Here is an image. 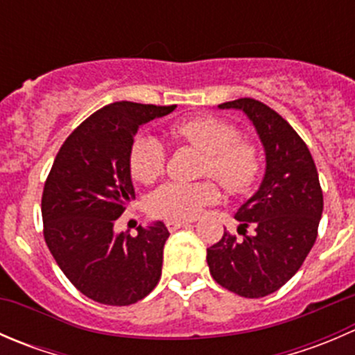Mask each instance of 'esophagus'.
Segmentation results:
<instances>
[{
  "label": "esophagus",
  "mask_w": 355,
  "mask_h": 355,
  "mask_svg": "<svg viewBox=\"0 0 355 355\" xmlns=\"http://www.w3.org/2000/svg\"><path fill=\"white\" fill-rule=\"evenodd\" d=\"M189 225H191L189 221H180V220H168L166 221V227L170 232L178 230V228H182V227H189Z\"/></svg>",
  "instance_id": "1"
}]
</instances>
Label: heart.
<instances>
[{
  "mask_svg": "<svg viewBox=\"0 0 355 355\" xmlns=\"http://www.w3.org/2000/svg\"><path fill=\"white\" fill-rule=\"evenodd\" d=\"M171 137L207 155L204 175H214L232 194L250 191L259 177L257 148L239 139L237 128L216 116H194L171 127ZM166 166V148L153 135H139L130 149V171L142 184H153ZM221 192L213 180L168 182L149 198V211L157 218L192 220L206 206L218 202Z\"/></svg>",
  "mask_w": 355,
  "mask_h": 355,
  "instance_id": "b5f03b06",
  "label": "heart"
}]
</instances>
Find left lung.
<instances>
[{"label": "left lung", "mask_w": 355, "mask_h": 355, "mask_svg": "<svg viewBox=\"0 0 355 355\" xmlns=\"http://www.w3.org/2000/svg\"><path fill=\"white\" fill-rule=\"evenodd\" d=\"M244 111L266 155L259 189L235 213L239 230L254 228L244 241L225 232L207 249V266L216 284L247 299L266 297L302 266L318 237L323 192L306 142L270 106L250 98L218 105Z\"/></svg>", "instance_id": "obj_1"}]
</instances>
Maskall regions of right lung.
Returning a JSON list of instances; mask_svg holds the SVG:
<instances>
[{"label": "right lung", "instance_id": "obj_1", "mask_svg": "<svg viewBox=\"0 0 355 355\" xmlns=\"http://www.w3.org/2000/svg\"><path fill=\"white\" fill-rule=\"evenodd\" d=\"M177 106L111 103L67 137L42 192L44 241L73 287L106 306H130L161 277L170 232L163 221L114 234V220L135 199L130 149L139 127Z\"/></svg>", "mask_w": 355, "mask_h": 355}]
</instances>
